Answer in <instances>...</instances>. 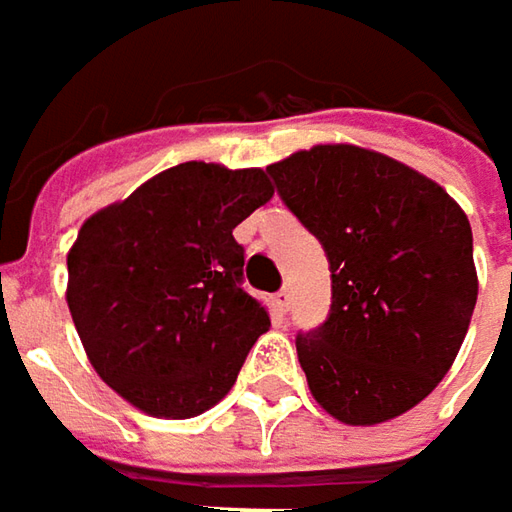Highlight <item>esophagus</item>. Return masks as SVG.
I'll return each mask as SVG.
<instances>
[{"instance_id":"obj_1","label":"esophagus","mask_w":512,"mask_h":512,"mask_svg":"<svg viewBox=\"0 0 512 512\" xmlns=\"http://www.w3.org/2000/svg\"><path fill=\"white\" fill-rule=\"evenodd\" d=\"M273 305L279 310V316H285L287 310H290V290H287V287H282V290L273 296Z\"/></svg>"}]
</instances>
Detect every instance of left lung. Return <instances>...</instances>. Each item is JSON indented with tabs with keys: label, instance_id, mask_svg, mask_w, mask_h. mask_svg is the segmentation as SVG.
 <instances>
[{
	"label": "left lung",
	"instance_id": "left-lung-1",
	"mask_svg": "<svg viewBox=\"0 0 512 512\" xmlns=\"http://www.w3.org/2000/svg\"><path fill=\"white\" fill-rule=\"evenodd\" d=\"M267 173L330 262V313L296 336L313 399L344 424L402 416L442 382L476 307L464 210L422 173L353 145L299 150Z\"/></svg>",
	"mask_w": 512,
	"mask_h": 512
}]
</instances>
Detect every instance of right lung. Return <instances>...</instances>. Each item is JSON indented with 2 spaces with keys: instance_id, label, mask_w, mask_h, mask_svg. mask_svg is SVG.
<instances>
[{
  "instance_id": "right-lung-1",
  "label": "right lung",
  "mask_w": 512,
  "mask_h": 512,
  "mask_svg": "<svg viewBox=\"0 0 512 512\" xmlns=\"http://www.w3.org/2000/svg\"><path fill=\"white\" fill-rule=\"evenodd\" d=\"M270 196L265 170L185 162L82 225L68 253L70 316L122 399L190 419L227 396L270 327L233 227Z\"/></svg>"
}]
</instances>
